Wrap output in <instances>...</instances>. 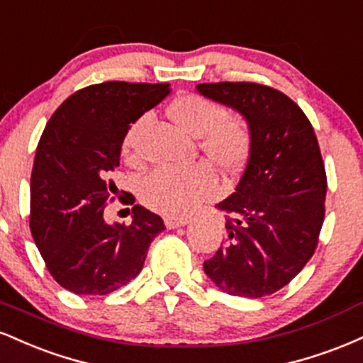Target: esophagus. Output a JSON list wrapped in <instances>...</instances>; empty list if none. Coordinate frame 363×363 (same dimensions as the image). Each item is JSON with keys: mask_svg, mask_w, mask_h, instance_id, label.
I'll return each instance as SVG.
<instances>
[{"mask_svg": "<svg viewBox=\"0 0 363 363\" xmlns=\"http://www.w3.org/2000/svg\"><path fill=\"white\" fill-rule=\"evenodd\" d=\"M189 223V218H165V227L167 228H179Z\"/></svg>", "mask_w": 363, "mask_h": 363, "instance_id": "esophagus-1", "label": "esophagus"}]
</instances>
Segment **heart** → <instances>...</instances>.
Wrapping results in <instances>:
<instances>
[{"mask_svg": "<svg viewBox=\"0 0 363 363\" xmlns=\"http://www.w3.org/2000/svg\"><path fill=\"white\" fill-rule=\"evenodd\" d=\"M169 118L182 131L199 138V148L220 169L242 167L251 152V129L242 118L228 116L222 104L198 94H186L170 102ZM147 116L131 124L124 136V152L135 155L136 140ZM216 176L206 164L191 167H160L143 179L141 201L165 216H182L199 201L215 193Z\"/></svg>", "mask_w": 363, "mask_h": 363, "instance_id": "b5f03b06", "label": "heart"}]
</instances>
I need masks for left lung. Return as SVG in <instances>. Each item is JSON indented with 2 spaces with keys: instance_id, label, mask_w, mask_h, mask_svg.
Listing matches in <instances>:
<instances>
[{
  "instance_id": "left-lung-1",
  "label": "left lung",
  "mask_w": 363,
  "mask_h": 363,
  "mask_svg": "<svg viewBox=\"0 0 363 363\" xmlns=\"http://www.w3.org/2000/svg\"><path fill=\"white\" fill-rule=\"evenodd\" d=\"M196 90L239 112L252 136L235 193L216 205L227 213L225 244L203 269L228 295H272L318 245L328 187L318 138L301 107L272 86L220 82Z\"/></svg>"
}]
</instances>
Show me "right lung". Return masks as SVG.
I'll return each mask as SVG.
<instances>
[{
  "mask_svg": "<svg viewBox=\"0 0 363 363\" xmlns=\"http://www.w3.org/2000/svg\"><path fill=\"white\" fill-rule=\"evenodd\" d=\"M170 94L169 83L106 82L74 91L40 136L30 177V230L49 273L77 295H107L143 268L164 220L133 206L131 225L107 223L121 147L133 123Z\"/></svg>",
  "mask_w": 363,
  "mask_h": 363,
  "instance_id": "right-lung-1",
  "label": "right lung"
}]
</instances>
